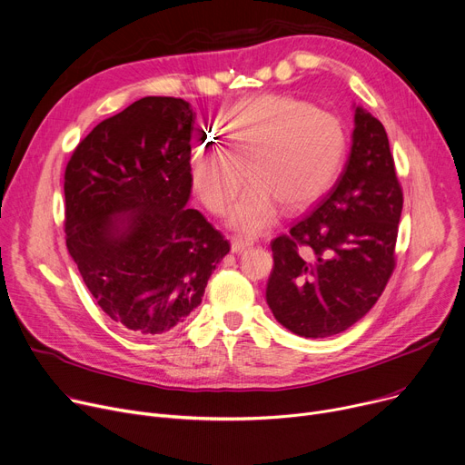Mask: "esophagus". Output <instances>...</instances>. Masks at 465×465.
Here are the masks:
<instances>
[{
  "instance_id": "1",
  "label": "esophagus",
  "mask_w": 465,
  "mask_h": 465,
  "mask_svg": "<svg viewBox=\"0 0 465 465\" xmlns=\"http://www.w3.org/2000/svg\"><path fill=\"white\" fill-rule=\"evenodd\" d=\"M249 245H253V242L252 240H243V238H232L231 240V252L232 253H242L245 247H249Z\"/></svg>"
}]
</instances>
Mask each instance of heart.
Wrapping results in <instances>:
<instances>
[{"mask_svg":"<svg viewBox=\"0 0 465 465\" xmlns=\"http://www.w3.org/2000/svg\"><path fill=\"white\" fill-rule=\"evenodd\" d=\"M346 151V134L330 112L289 94H257L227 114L222 147L201 151L192 184L201 203L225 216L247 176L252 184L231 212V227L259 234L270 229L281 203L303 208L333 184Z\"/></svg>","mask_w":465,"mask_h":465,"instance_id":"obj_1","label":"heart"}]
</instances>
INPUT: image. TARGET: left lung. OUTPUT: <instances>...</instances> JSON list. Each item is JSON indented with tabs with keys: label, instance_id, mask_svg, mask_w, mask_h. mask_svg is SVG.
<instances>
[{
	"label": "left lung",
	"instance_id": "8db88e82",
	"mask_svg": "<svg viewBox=\"0 0 465 465\" xmlns=\"http://www.w3.org/2000/svg\"><path fill=\"white\" fill-rule=\"evenodd\" d=\"M351 149L326 197L291 234L272 242L266 302L277 322L307 339L342 333L381 296L395 270L402 188L383 124L353 114Z\"/></svg>",
	"mask_w": 465,
	"mask_h": 465
}]
</instances>
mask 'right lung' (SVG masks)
Here are the masks:
<instances>
[{
  "mask_svg": "<svg viewBox=\"0 0 465 465\" xmlns=\"http://www.w3.org/2000/svg\"><path fill=\"white\" fill-rule=\"evenodd\" d=\"M190 102L145 96L96 124L64 169L68 253L100 309L135 335L181 326L229 242L192 193Z\"/></svg>",
  "mask_w": 465,
  "mask_h": 465,
  "instance_id": "1",
  "label": "right lung"
}]
</instances>
